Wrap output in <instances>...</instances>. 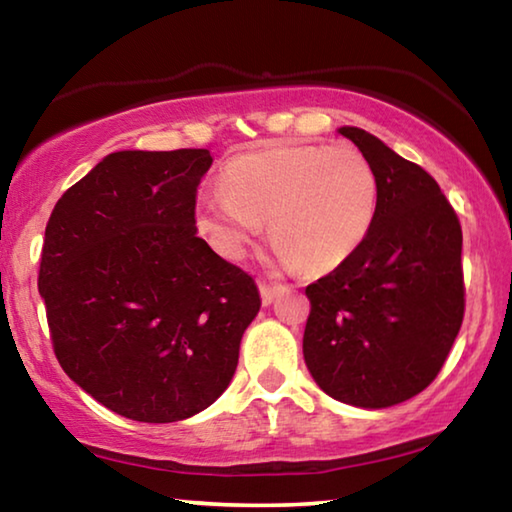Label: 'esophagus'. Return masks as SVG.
I'll list each match as a JSON object with an SVG mask.
<instances>
[{
	"instance_id": "1",
	"label": "esophagus",
	"mask_w": 512,
	"mask_h": 512,
	"mask_svg": "<svg viewBox=\"0 0 512 512\" xmlns=\"http://www.w3.org/2000/svg\"><path fill=\"white\" fill-rule=\"evenodd\" d=\"M259 293H262V302L268 307L271 302L280 296L282 287H277V284H266V282H259Z\"/></svg>"
}]
</instances>
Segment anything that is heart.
Here are the masks:
<instances>
[{
	"label": "heart",
	"mask_w": 512,
	"mask_h": 512,
	"mask_svg": "<svg viewBox=\"0 0 512 512\" xmlns=\"http://www.w3.org/2000/svg\"><path fill=\"white\" fill-rule=\"evenodd\" d=\"M377 198L375 169L359 151L287 142L232 158L223 189L198 198L196 228L221 257L241 259L271 221L277 262L327 273L363 246Z\"/></svg>",
	"instance_id": "obj_1"
}]
</instances>
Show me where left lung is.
I'll list each match as a JSON object with an SVG mask.
<instances>
[{"mask_svg":"<svg viewBox=\"0 0 512 512\" xmlns=\"http://www.w3.org/2000/svg\"><path fill=\"white\" fill-rule=\"evenodd\" d=\"M339 133L375 169L377 214L363 246L309 284L302 354L343 404L386 409L424 391L463 323L458 216L436 180L357 126Z\"/></svg>","mask_w":512,"mask_h":512,"instance_id":"left-lung-1","label":"left lung"}]
</instances>
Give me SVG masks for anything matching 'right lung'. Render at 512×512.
Segmentation results:
<instances>
[{
    "instance_id": "obj_1",
    "label": "right lung",
    "mask_w": 512,
    "mask_h": 512,
    "mask_svg": "<svg viewBox=\"0 0 512 512\" xmlns=\"http://www.w3.org/2000/svg\"><path fill=\"white\" fill-rule=\"evenodd\" d=\"M207 149L117 151L60 196L38 291L67 377L137 422L219 400L262 300L253 277L196 235Z\"/></svg>"
}]
</instances>
